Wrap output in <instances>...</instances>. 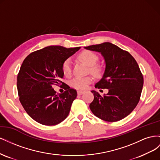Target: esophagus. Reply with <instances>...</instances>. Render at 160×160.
I'll list each match as a JSON object with an SVG mask.
<instances>
[{"instance_id": "1", "label": "esophagus", "mask_w": 160, "mask_h": 160, "mask_svg": "<svg viewBox=\"0 0 160 160\" xmlns=\"http://www.w3.org/2000/svg\"><path fill=\"white\" fill-rule=\"evenodd\" d=\"M84 93H85V91H77V94L79 95L83 94Z\"/></svg>"}]
</instances>
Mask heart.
I'll list each match as a JSON object with an SVG mask.
<instances>
[{
	"instance_id": "b5f03b06",
	"label": "heart",
	"mask_w": 160,
	"mask_h": 160,
	"mask_svg": "<svg viewBox=\"0 0 160 160\" xmlns=\"http://www.w3.org/2000/svg\"><path fill=\"white\" fill-rule=\"evenodd\" d=\"M79 59L83 61L89 67L94 66L97 61L98 60V57L94 52L91 51H83L81 52L79 55ZM62 71L63 74L65 76H69L71 73V61L68 59L64 61L63 64L62 65ZM91 71L93 73H98V69L95 67H91ZM91 77H77L72 79L70 85L72 88L77 89H85L88 88V85L92 82Z\"/></svg>"
}]
</instances>
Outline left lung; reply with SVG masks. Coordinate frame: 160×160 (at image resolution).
Instances as JSON below:
<instances>
[{
  "mask_svg": "<svg viewBox=\"0 0 160 160\" xmlns=\"http://www.w3.org/2000/svg\"><path fill=\"white\" fill-rule=\"evenodd\" d=\"M84 49L100 52L103 57L105 71L95 88L109 91L103 96L91 91L94 95L89 105L92 113L111 122L127 117L137 106L143 85V75L136 61L128 52L109 42Z\"/></svg>",
  "mask_w": 160,
  "mask_h": 160,
  "instance_id": "1",
  "label": "left lung"
}]
</instances>
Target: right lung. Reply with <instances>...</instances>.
Returning a JSON list of instances; mask_svg holds the SVG:
<instances>
[{"mask_svg": "<svg viewBox=\"0 0 160 160\" xmlns=\"http://www.w3.org/2000/svg\"><path fill=\"white\" fill-rule=\"evenodd\" d=\"M81 49L49 46L28 55L17 76L19 100L27 114L37 122L55 125L68 116L77 91L68 86L61 95L52 88L63 78L62 65Z\"/></svg>", "mask_w": 160, "mask_h": 160, "instance_id": "right-lung-1", "label": "right lung"}]
</instances>
